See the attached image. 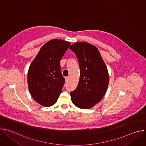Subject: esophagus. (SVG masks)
I'll use <instances>...</instances> for the list:
<instances>
[{"label":"esophagus","mask_w":146,"mask_h":146,"mask_svg":"<svg viewBox=\"0 0 146 146\" xmlns=\"http://www.w3.org/2000/svg\"><path fill=\"white\" fill-rule=\"evenodd\" d=\"M69 79H70V77H69V76H68V77H65V80H66V82H68V81L69 80Z\"/></svg>","instance_id":"34e87169"}]
</instances>
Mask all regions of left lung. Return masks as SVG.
<instances>
[{
    "label": "left lung",
    "mask_w": 146,
    "mask_h": 146,
    "mask_svg": "<svg viewBox=\"0 0 146 146\" xmlns=\"http://www.w3.org/2000/svg\"><path fill=\"white\" fill-rule=\"evenodd\" d=\"M69 49L75 53L80 69L78 86L70 92L72 101L80 109H90L101 100L107 91L109 76L106 65L94 45L78 42Z\"/></svg>",
    "instance_id": "1"
}]
</instances>
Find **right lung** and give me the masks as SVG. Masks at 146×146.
<instances>
[{
	"label": "right lung",
	"mask_w": 146,
	"mask_h": 146,
	"mask_svg": "<svg viewBox=\"0 0 146 146\" xmlns=\"http://www.w3.org/2000/svg\"><path fill=\"white\" fill-rule=\"evenodd\" d=\"M70 43L52 39L45 43L31 63L28 72V84L33 99L45 107L56 102L65 80L60 70V60Z\"/></svg>",
	"instance_id": "1"
}]
</instances>
